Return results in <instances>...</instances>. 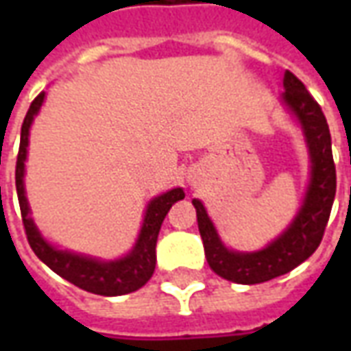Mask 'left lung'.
Returning a JSON list of instances; mask_svg holds the SVG:
<instances>
[{"label": "left lung", "mask_w": 351, "mask_h": 351, "mask_svg": "<svg viewBox=\"0 0 351 351\" xmlns=\"http://www.w3.org/2000/svg\"><path fill=\"white\" fill-rule=\"evenodd\" d=\"M282 101L299 120L310 154V184L301 210L289 228L259 252H235L223 246L199 199L191 203L197 210V226L206 261L218 276L235 284H261L286 274L308 259L324 239L331 214L337 171L332 161L331 133L322 107L291 71L284 75Z\"/></svg>", "instance_id": "1"}]
</instances>
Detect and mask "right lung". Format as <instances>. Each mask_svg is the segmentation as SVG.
Returning a JSON list of instances; mask_svg holds the SVG:
<instances>
[{
	"mask_svg": "<svg viewBox=\"0 0 351 351\" xmlns=\"http://www.w3.org/2000/svg\"><path fill=\"white\" fill-rule=\"evenodd\" d=\"M43 101H45V92L39 93L32 101L29 110L24 118L22 133H20L19 158H16V173H14L20 213H22L27 243L43 263L50 267L62 278L71 282L84 291L105 295V297H116V295L137 291L138 287H143L148 280L152 278L154 269H156V243H158L161 223L165 220L169 208L175 205L176 201L184 199V190L182 188L169 190L148 203L137 243L133 246V250L128 256H123L122 259L101 261V259L80 256L75 252L58 250L56 246H52L43 239L34 220L29 218V205H27L26 190H24V163H26L27 156V137H29L32 122H34L35 114L39 112Z\"/></svg>",
	"mask_w": 351,
	"mask_h": 351,
	"instance_id": "right-lung-1",
	"label": "right lung"
}]
</instances>
